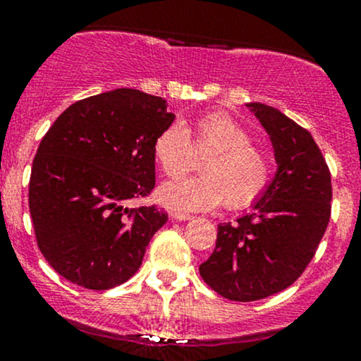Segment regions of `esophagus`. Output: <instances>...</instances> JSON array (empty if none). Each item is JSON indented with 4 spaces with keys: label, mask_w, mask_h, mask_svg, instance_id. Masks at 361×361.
Here are the masks:
<instances>
[{
    "label": "esophagus",
    "mask_w": 361,
    "mask_h": 361,
    "mask_svg": "<svg viewBox=\"0 0 361 361\" xmlns=\"http://www.w3.org/2000/svg\"><path fill=\"white\" fill-rule=\"evenodd\" d=\"M171 219H175V221H192L193 215L181 214V212H171Z\"/></svg>",
    "instance_id": "1"
}]
</instances>
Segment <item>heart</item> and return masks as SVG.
Here are the masks:
<instances>
[{"label":"heart","mask_w":361,"mask_h":361,"mask_svg":"<svg viewBox=\"0 0 361 361\" xmlns=\"http://www.w3.org/2000/svg\"><path fill=\"white\" fill-rule=\"evenodd\" d=\"M192 151L205 154L200 176L159 188V202L181 212H202L222 205L241 210L263 197L273 178L267 149L251 142V134L233 115L209 111L181 127H164L152 142L154 159L168 178H180L192 164Z\"/></svg>","instance_id":"1"}]
</instances>
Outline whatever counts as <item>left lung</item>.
<instances>
[{
  "label": "left lung",
  "instance_id": "left-lung-1",
  "mask_svg": "<svg viewBox=\"0 0 361 361\" xmlns=\"http://www.w3.org/2000/svg\"><path fill=\"white\" fill-rule=\"evenodd\" d=\"M270 135L275 180L238 224H221L202 279L219 295L252 302L279 293L304 273L331 217V173L312 135L263 103H250Z\"/></svg>",
  "mask_w": 361,
  "mask_h": 361
}]
</instances>
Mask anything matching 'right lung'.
<instances>
[{"label": "right lung", "mask_w": 361, "mask_h": 361, "mask_svg": "<svg viewBox=\"0 0 361 361\" xmlns=\"http://www.w3.org/2000/svg\"><path fill=\"white\" fill-rule=\"evenodd\" d=\"M173 120L161 97L120 88L73 103L44 135L28 209L40 252L66 280L109 290L139 270L168 214L126 204L154 188L152 142Z\"/></svg>", "instance_id": "right-lung-1"}]
</instances>
